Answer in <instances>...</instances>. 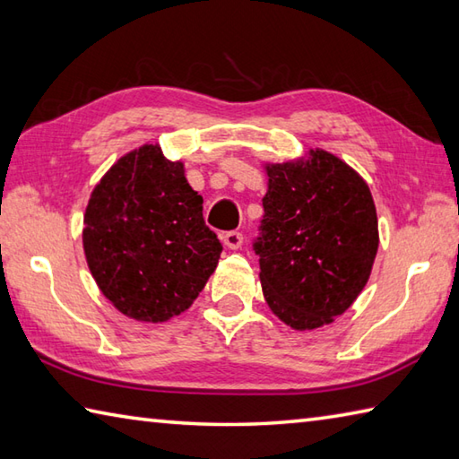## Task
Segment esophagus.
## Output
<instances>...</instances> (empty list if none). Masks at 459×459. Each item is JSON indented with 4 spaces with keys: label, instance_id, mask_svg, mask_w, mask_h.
Returning a JSON list of instances; mask_svg holds the SVG:
<instances>
[{
    "label": "esophagus",
    "instance_id": "obj_1",
    "mask_svg": "<svg viewBox=\"0 0 459 459\" xmlns=\"http://www.w3.org/2000/svg\"><path fill=\"white\" fill-rule=\"evenodd\" d=\"M221 241L226 243V247L230 249H239L243 246V236L239 231H226L221 236Z\"/></svg>",
    "mask_w": 459,
    "mask_h": 459
}]
</instances>
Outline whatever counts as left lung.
Here are the masks:
<instances>
[{"label": "left lung", "instance_id": "8db88e82", "mask_svg": "<svg viewBox=\"0 0 459 459\" xmlns=\"http://www.w3.org/2000/svg\"><path fill=\"white\" fill-rule=\"evenodd\" d=\"M264 220L254 243L264 297L295 331L319 329L354 303L378 251V220L367 182L321 151L267 164Z\"/></svg>", "mask_w": 459, "mask_h": 459}]
</instances>
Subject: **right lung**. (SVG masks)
<instances>
[{
  "mask_svg": "<svg viewBox=\"0 0 459 459\" xmlns=\"http://www.w3.org/2000/svg\"><path fill=\"white\" fill-rule=\"evenodd\" d=\"M204 200L158 144L125 154L91 194L82 249L108 301L134 321L184 313L218 267L221 243Z\"/></svg>",
  "mask_w": 459,
  "mask_h": 459,
  "instance_id": "add662e5",
  "label": "right lung"
}]
</instances>
